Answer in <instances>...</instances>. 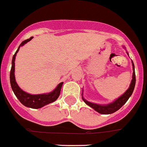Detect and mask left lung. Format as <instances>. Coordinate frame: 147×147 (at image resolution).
I'll return each instance as SVG.
<instances>
[{
  "mask_svg": "<svg viewBox=\"0 0 147 147\" xmlns=\"http://www.w3.org/2000/svg\"><path fill=\"white\" fill-rule=\"evenodd\" d=\"M124 48H125V47H124ZM127 54L129 55L128 53H127ZM131 64H132V69H133L132 80H131V81L129 87V88L126 90V92L124 93L123 94L121 95L120 96H119L118 98L116 99L115 101H113V102H111V103L105 104V105H101V104H96V103H94V102H89V101L86 100V99L84 98L83 96H82L83 92H82V100H83L84 102H86L88 106H90V107L92 108V109H94L95 111H97V112L100 113V114H102V115H110V114H112V113L115 112V111H117V110L120 109V108L122 107L124 104L127 102V100H129V98L130 96H131V95L132 94L134 88H135L136 79H135V65H134V63L132 61H131Z\"/></svg>",
  "mask_w": 147,
  "mask_h": 147,
  "instance_id": "8db88e82",
  "label": "left lung"
}]
</instances>
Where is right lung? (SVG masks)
Masks as SVG:
<instances>
[{
    "instance_id": "add662e5",
    "label": "right lung",
    "mask_w": 147,
    "mask_h": 147,
    "mask_svg": "<svg viewBox=\"0 0 147 147\" xmlns=\"http://www.w3.org/2000/svg\"><path fill=\"white\" fill-rule=\"evenodd\" d=\"M32 38L33 37H30L28 39L22 41L16 53L14 54L12 60V67H11L9 78H10V84L12 91L20 102L26 107L32 108V109H40L47 104L54 102L58 99L63 82H60L58 86H56V88L51 92L47 93V94H31L25 92L18 86L16 81V77H15V60H16V54L19 51L20 47L30 41Z\"/></svg>"
}]
</instances>
